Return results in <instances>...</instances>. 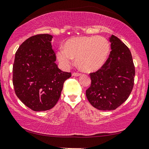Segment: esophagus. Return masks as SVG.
Here are the masks:
<instances>
[{
    "label": "esophagus",
    "mask_w": 149,
    "mask_h": 149,
    "mask_svg": "<svg viewBox=\"0 0 149 149\" xmlns=\"http://www.w3.org/2000/svg\"><path fill=\"white\" fill-rule=\"evenodd\" d=\"M81 75L80 73H77V72H74L72 74L73 76H79Z\"/></svg>",
    "instance_id": "1"
}]
</instances>
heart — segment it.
Wrapping results in <instances>:
<instances>
[{
  "instance_id": "b5f03b06",
  "label": "heart",
  "mask_w": 149,
  "mask_h": 149,
  "mask_svg": "<svg viewBox=\"0 0 149 149\" xmlns=\"http://www.w3.org/2000/svg\"><path fill=\"white\" fill-rule=\"evenodd\" d=\"M109 42L104 37H75L68 40L64 49L57 51L59 61L64 67H69L76 58L79 68L86 72H94L100 68L109 54Z\"/></svg>"
}]
</instances>
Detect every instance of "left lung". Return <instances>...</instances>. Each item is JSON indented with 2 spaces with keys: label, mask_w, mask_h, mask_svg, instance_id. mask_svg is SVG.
Instances as JSON below:
<instances>
[{
  "label": "left lung",
  "mask_w": 149,
  "mask_h": 149,
  "mask_svg": "<svg viewBox=\"0 0 149 149\" xmlns=\"http://www.w3.org/2000/svg\"><path fill=\"white\" fill-rule=\"evenodd\" d=\"M111 51L102 68L90 73L91 86L86 92L90 103L100 110H113L123 104L134 86L135 68L131 52L114 35L110 37Z\"/></svg>",
  "instance_id": "8db88e82"
}]
</instances>
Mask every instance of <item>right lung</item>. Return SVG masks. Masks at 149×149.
Instances as JSON below:
<instances>
[{"mask_svg": "<svg viewBox=\"0 0 149 149\" xmlns=\"http://www.w3.org/2000/svg\"><path fill=\"white\" fill-rule=\"evenodd\" d=\"M53 36L39 34L28 38L18 49L13 67L17 96L33 111L52 109L61 96L63 83L72 76L55 63Z\"/></svg>", "mask_w": 149, "mask_h": 149, "instance_id": "add662e5", "label": "right lung"}]
</instances>
